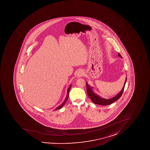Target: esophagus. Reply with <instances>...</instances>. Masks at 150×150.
Returning a JSON list of instances; mask_svg holds the SVG:
<instances>
[{
	"label": "esophagus",
	"mask_w": 150,
	"mask_h": 150,
	"mask_svg": "<svg viewBox=\"0 0 150 150\" xmlns=\"http://www.w3.org/2000/svg\"><path fill=\"white\" fill-rule=\"evenodd\" d=\"M83 72H82V71H78V72L77 74V77H81V76H83Z\"/></svg>",
	"instance_id": "obj_1"
}]
</instances>
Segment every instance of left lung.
Masks as SVG:
<instances>
[{
    "instance_id": "obj_1",
    "label": "left lung",
    "mask_w": 150,
    "mask_h": 150,
    "mask_svg": "<svg viewBox=\"0 0 150 150\" xmlns=\"http://www.w3.org/2000/svg\"><path fill=\"white\" fill-rule=\"evenodd\" d=\"M118 56L120 57V58H122L121 55H120V54H118ZM126 81L127 77L122 91L117 95H116L115 96L113 97L112 98L110 99H105L104 98H101V97H100L99 95H97L96 94H95L93 92V91L92 90V87L89 86V85H88L87 83V82H86V88H86V91H87V93H88V95L89 98H91V99L92 100V102L94 104L102 105H109L110 104H112L114 102H115L116 101H117V100H118L121 97V95L123 94Z\"/></svg>"
}]
</instances>
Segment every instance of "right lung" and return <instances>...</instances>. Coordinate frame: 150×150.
<instances>
[{
    "instance_id": "1",
    "label": "right lung",
    "mask_w": 150,
    "mask_h": 150,
    "mask_svg": "<svg viewBox=\"0 0 150 150\" xmlns=\"http://www.w3.org/2000/svg\"><path fill=\"white\" fill-rule=\"evenodd\" d=\"M71 85L68 88V90H67V97L65 98V99L64 100V102L62 103V104H61V105H59V107H57L56 109H55V110H58L59 109H60V108H62L63 106H64V105L65 104V102H67V100L68 99V96H69V91L70 89V88H71Z\"/></svg>"
}]
</instances>
